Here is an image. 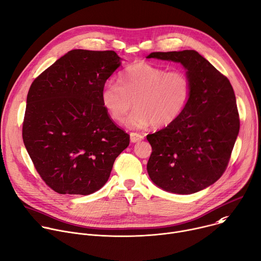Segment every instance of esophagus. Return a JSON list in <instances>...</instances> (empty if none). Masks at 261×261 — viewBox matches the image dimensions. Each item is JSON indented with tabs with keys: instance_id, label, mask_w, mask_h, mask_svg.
I'll use <instances>...</instances> for the list:
<instances>
[{
	"instance_id": "esophagus-1",
	"label": "esophagus",
	"mask_w": 261,
	"mask_h": 261,
	"mask_svg": "<svg viewBox=\"0 0 261 261\" xmlns=\"http://www.w3.org/2000/svg\"><path fill=\"white\" fill-rule=\"evenodd\" d=\"M143 139H144V135H141L139 133H134V132L130 133L131 143H137V141H140V140H143Z\"/></svg>"
}]
</instances>
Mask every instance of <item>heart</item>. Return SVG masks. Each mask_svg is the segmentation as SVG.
<instances>
[{
	"label": "heart",
	"instance_id": "b5f03b06",
	"mask_svg": "<svg viewBox=\"0 0 261 261\" xmlns=\"http://www.w3.org/2000/svg\"><path fill=\"white\" fill-rule=\"evenodd\" d=\"M192 92L191 79L183 70H169L147 62L127 67L118 83L108 82L102 90L104 108L113 121L143 129L150 125L163 128L174 123L184 110Z\"/></svg>",
	"mask_w": 261,
	"mask_h": 261
}]
</instances>
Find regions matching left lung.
I'll return each instance as SVG.
<instances>
[{"instance_id":"8db88e82","label":"left lung","mask_w":261,"mask_h":261,"mask_svg":"<svg viewBox=\"0 0 261 261\" xmlns=\"http://www.w3.org/2000/svg\"><path fill=\"white\" fill-rule=\"evenodd\" d=\"M147 58L180 63L191 79L189 100L177 120L147 136V170L165 192L191 195L220 179L240 132L230 81L195 50L153 52Z\"/></svg>"}]
</instances>
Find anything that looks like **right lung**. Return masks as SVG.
Wrapping results in <instances>:
<instances>
[{
  "instance_id": "add662e5",
  "label": "right lung",
  "mask_w": 261,
  "mask_h": 261,
  "mask_svg": "<svg viewBox=\"0 0 261 261\" xmlns=\"http://www.w3.org/2000/svg\"><path fill=\"white\" fill-rule=\"evenodd\" d=\"M122 60L114 51L72 50L31 84L23 144L42 180L58 194L99 191L129 146V135L113 124L101 99Z\"/></svg>"
}]
</instances>
